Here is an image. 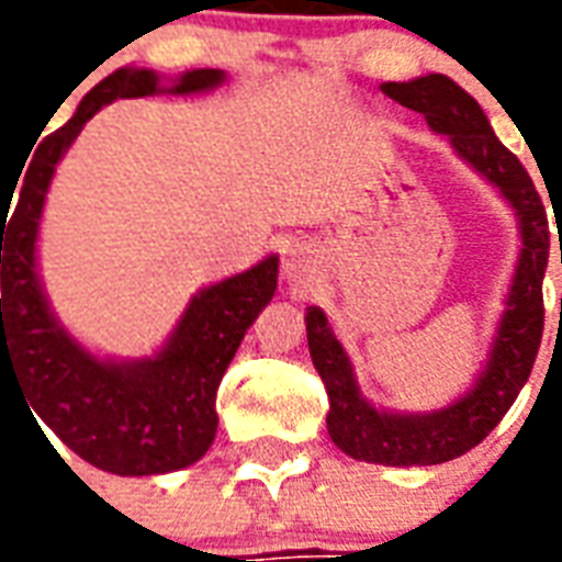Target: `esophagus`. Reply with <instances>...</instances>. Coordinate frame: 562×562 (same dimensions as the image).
Returning <instances> with one entry per match:
<instances>
[{"instance_id":"esophagus-1","label":"esophagus","mask_w":562,"mask_h":562,"mask_svg":"<svg viewBox=\"0 0 562 562\" xmlns=\"http://www.w3.org/2000/svg\"><path fill=\"white\" fill-rule=\"evenodd\" d=\"M282 280L294 285V289H304L306 282L313 280V258L304 252L301 246H289L282 252Z\"/></svg>"}]
</instances>
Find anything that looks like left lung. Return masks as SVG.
<instances>
[{"mask_svg": "<svg viewBox=\"0 0 562 562\" xmlns=\"http://www.w3.org/2000/svg\"><path fill=\"white\" fill-rule=\"evenodd\" d=\"M382 92L403 108L424 114L427 126L439 135H448L451 147L475 171L499 186L508 204L518 210L520 237H524L515 285L508 292L506 313L499 322L487 367L467 397H460L439 413L391 415L373 409L355 389L349 358L342 352L340 340L330 334L325 313L318 306H306V342H310V358L328 391V434L334 446L342 448L349 458L367 463L434 467L479 446L503 422L524 382L530 379L544 330L542 280L548 268L551 228H548V210L532 186L530 173L512 149L499 144L487 116L470 92L460 90L446 75H427L409 83H382Z\"/></svg>", "mask_w": 562, "mask_h": 562, "instance_id": "8db88e82", "label": "left lung"}]
</instances>
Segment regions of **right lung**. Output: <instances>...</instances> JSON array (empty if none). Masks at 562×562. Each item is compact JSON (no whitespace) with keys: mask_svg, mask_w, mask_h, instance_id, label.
<instances>
[{"mask_svg":"<svg viewBox=\"0 0 562 562\" xmlns=\"http://www.w3.org/2000/svg\"><path fill=\"white\" fill-rule=\"evenodd\" d=\"M220 80L216 68H198L177 80L171 92H201ZM153 92H159V78L147 68L108 75L83 95L78 114L44 138L11 214L8 198L5 207L0 201V379L2 367L11 370L32 413L75 454L114 475L183 470L207 451L220 424V382L246 328L277 292L280 270L277 256H270L204 289L189 304L171 342L138 364L99 361L56 325L35 277V234L56 161L102 104Z\"/></svg>","mask_w":562,"mask_h":562,"instance_id":"add662e5","label":"right lung"}]
</instances>
